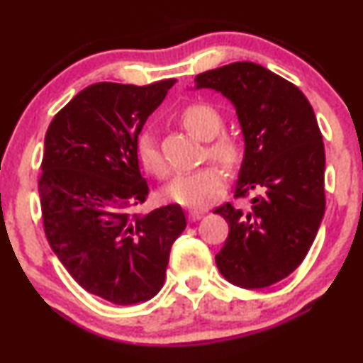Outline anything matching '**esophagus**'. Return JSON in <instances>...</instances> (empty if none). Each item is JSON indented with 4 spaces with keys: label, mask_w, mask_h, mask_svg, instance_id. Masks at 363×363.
Masks as SVG:
<instances>
[{
    "label": "esophagus",
    "mask_w": 363,
    "mask_h": 363,
    "mask_svg": "<svg viewBox=\"0 0 363 363\" xmlns=\"http://www.w3.org/2000/svg\"><path fill=\"white\" fill-rule=\"evenodd\" d=\"M189 221H198V220H201V218L204 216V213H201V211H189Z\"/></svg>",
    "instance_id": "obj_1"
}]
</instances>
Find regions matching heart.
<instances>
[{"label": "heart", "mask_w": 363, "mask_h": 363, "mask_svg": "<svg viewBox=\"0 0 363 363\" xmlns=\"http://www.w3.org/2000/svg\"><path fill=\"white\" fill-rule=\"evenodd\" d=\"M181 121L196 138L209 142L208 154L215 162L225 169L237 167L242 159V148L230 135H220L223 130V115L215 106L206 103H196L181 113ZM137 154L145 170L157 177L167 176L169 169L157 140L152 133H142L137 143ZM225 177L220 169L203 167L193 172L177 174L162 189L167 201L181 204L184 208H206L213 199L223 193Z\"/></svg>", "instance_id": "1"}]
</instances>
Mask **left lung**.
<instances>
[{
  "label": "left lung",
  "mask_w": 363,
  "mask_h": 363,
  "mask_svg": "<svg viewBox=\"0 0 363 363\" xmlns=\"http://www.w3.org/2000/svg\"><path fill=\"white\" fill-rule=\"evenodd\" d=\"M237 110L245 142L235 196L250 209L216 208L230 226L218 252L221 276L243 289L282 281L308 255L325 215V145L316 116L298 86L253 62L196 76Z\"/></svg>",
  "instance_id": "8db88e82"
}]
</instances>
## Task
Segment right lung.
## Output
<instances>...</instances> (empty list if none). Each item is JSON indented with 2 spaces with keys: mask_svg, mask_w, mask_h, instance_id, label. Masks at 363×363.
I'll return each instance as SVG.
<instances>
[{
  "mask_svg": "<svg viewBox=\"0 0 363 363\" xmlns=\"http://www.w3.org/2000/svg\"><path fill=\"white\" fill-rule=\"evenodd\" d=\"M174 84H91L45 135L38 193L47 240L74 281L120 306L162 289L170 248L186 228L177 204L132 215L148 196L138 135Z\"/></svg>",
  "mask_w": 363,
  "mask_h": 363,
  "instance_id": "obj_1",
  "label": "right lung"
}]
</instances>
